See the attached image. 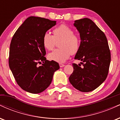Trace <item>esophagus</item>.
Wrapping results in <instances>:
<instances>
[{
    "label": "esophagus",
    "instance_id": "esophagus-1",
    "mask_svg": "<svg viewBox=\"0 0 120 120\" xmlns=\"http://www.w3.org/2000/svg\"><path fill=\"white\" fill-rule=\"evenodd\" d=\"M59 65H60V67H61V68H62V67H64L65 65L63 64H61V63H60V64H59Z\"/></svg>",
    "mask_w": 120,
    "mask_h": 120
}]
</instances>
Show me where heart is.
<instances>
[{"mask_svg": "<svg viewBox=\"0 0 120 120\" xmlns=\"http://www.w3.org/2000/svg\"><path fill=\"white\" fill-rule=\"evenodd\" d=\"M61 41L59 47L49 53L48 57L50 60L57 63H64L69 59L71 54H75L79 50L80 41L71 27L65 25H61L53 30V35L49 33L44 34L42 43L44 47L49 51L53 49L56 42Z\"/></svg>", "mask_w": 120, "mask_h": 120, "instance_id": "b5f03b06", "label": "heart"}]
</instances>
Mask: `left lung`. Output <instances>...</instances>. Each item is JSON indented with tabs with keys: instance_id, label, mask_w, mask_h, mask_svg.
<instances>
[{
	"instance_id": "obj_1",
	"label": "left lung",
	"mask_w": 120,
	"mask_h": 120,
	"mask_svg": "<svg viewBox=\"0 0 120 120\" xmlns=\"http://www.w3.org/2000/svg\"><path fill=\"white\" fill-rule=\"evenodd\" d=\"M73 25L80 36L79 50L74 59L80 60V67L73 64L74 71L69 78L77 90L90 92L105 80L111 63V52L105 35L87 18L75 20Z\"/></svg>"
}]
</instances>
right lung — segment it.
<instances>
[{
	"instance_id": "obj_1",
	"label": "right lung",
	"mask_w": 120,
	"mask_h": 120,
	"mask_svg": "<svg viewBox=\"0 0 120 120\" xmlns=\"http://www.w3.org/2000/svg\"><path fill=\"white\" fill-rule=\"evenodd\" d=\"M56 24V21L31 16L12 37L9 68L19 86L28 93L39 94L45 91L51 83L55 71L60 68L57 62L46 60L42 43L44 34ZM42 61L44 64L38 66Z\"/></svg>"
}]
</instances>
